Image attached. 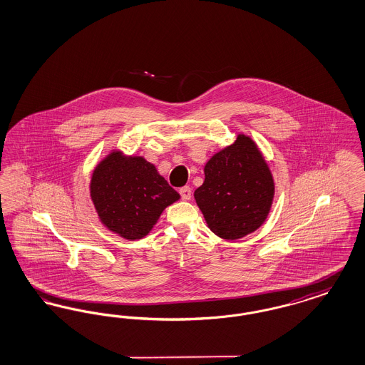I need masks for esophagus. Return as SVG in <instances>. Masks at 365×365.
I'll list each match as a JSON object with an SVG mask.
<instances>
[{"label": "esophagus", "mask_w": 365, "mask_h": 365, "mask_svg": "<svg viewBox=\"0 0 365 365\" xmlns=\"http://www.w3.org/2000/svg\"><path fill=\"white\" fill-rule=\"evenodd\" d=\"M179 192H180V195H182V198L185 200V201H189L191 198V189L189 187V186H185V187H182L180 190H179Z\"/></svg>", "instance_id": "obj_1"}]
</instances>
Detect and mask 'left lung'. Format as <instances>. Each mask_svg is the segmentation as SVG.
<instances>
[{"label":"left lung","instance_id":"obj_1","mask_svg":"<svg viewBox=\"0 0 365 365\" xmlns=\"http://www.w3.org/2000/svg\"><path fill=\"white\" fill-rule=\"evenodd\" d=\"M204 174L194 198L213 234L235 241L262 226L274 202L275 182L253 139L238 134L232 145L209 158Z\"/></svg>","mask_w":365,"mask_h":365}]
</instances>
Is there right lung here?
<instances>
[{
  "label": "right lung",
  "instance_id": "right-lung-1",
  "mask_svg": "<svg viewBox=\"0 0 365 365\" xmlns=\"http://www.w3.org/2000/svg\"><path fill=\"white\" fill-rule=\"evenodd\" d=\"M90 198L105 228L137 241L152 231L163 210L180 195L155 164L113 149L93 170Z\"/></svg>",
  "mask_w": 365,
  "mask_h": 365
}]
</instances>
